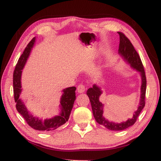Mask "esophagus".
<instances>
[{
    "mask_svg": "<svg viewBox=\"0 0 161 161\" xmlns=\"http://www.w3.org/2000/svg\"><path fill=\"white\" fill-rule=\"evenodd\" d=\"M77 90L79 93H82L85 91V90H86V87H85L84 84H80L77 86Z\"/></svg>",
    "mask_w": 161,
    "mask_h": 161,
    "instance_id": "esophagus-1",
    "label": "esophagus"
}]
</instances>
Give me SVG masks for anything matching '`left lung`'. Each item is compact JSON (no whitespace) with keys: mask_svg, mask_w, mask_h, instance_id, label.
Returning a JSON list of instances; mask_svg holds the SVG:
<instances>
[{"mask_svg":"<svg viewBox=\"0 0 161 161\" xmlns=\"http://www.w3.org/2000/svg\"><path fill=\"white\" fill-rule=\"evenodd\" d=\"M119 36V44L118 54L121 56L125 62L129 64L130 67L136 71L139 72L141 77V97H140L139 104L137 110L134 111L133 117L129 118L127 120L121 122H114L109 121L105 118L103 115L104 104H102L100 100V97L102 94L101 87L97 84H94L93 87L89 88L86 92V95L89 97L91 102L92 111L95 120L99 124L103 125L106 128L111 130V131H122L131 126L136 122L138 115L141 114L142 108H144L145 102V93H146V76L144 70V67L142 64L139 54L136 52L134 47L131 42L126 38V36L122 32H118Z\"/></svg>","mask_w":161,"mask_h":161,"instance_id":"1","label":"left lung"}]
</instances>
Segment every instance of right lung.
Wrapping results in <instances>:
<instances>
[{
	"mask_svg": "<svg viewBox=\"0 0 161 161\" xmlns=\"http://www.w3.org/2000/svg\"><path fill=\"white\" fill-rule=\"evenodd\" d=\"M35 42L36 37H34L28 44L21 56L20 57L16 64L15 70L14 71L13 86L14 100L16 103V108L19 114L25 119L26 122L32 128L39 130V131H50L59 127L68 120L75 100L76 99V96H75L76 88L71 86L62 90V95L60 98L59 106V114L54 115V117L43 119L35 116L28 110L22 99L20 97V95L22 92L21 75L23 69L25 66Z\"/></svg>",
	"mask_w": 161,
	"mask_h": 161,
	"instance_id": "1",
	"label": "right lung"
}]
</instances>
